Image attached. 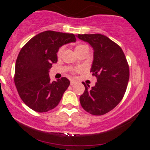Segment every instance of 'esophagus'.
<instances>
[{"mask_svg":"<svg viewBox=\"0 0 150 150\" xmlns=\"http://www.w3.org/2000/svg\"><path fill=\"white\" fill-rule=\"evenodd\" d=\"M76 84V81H75L71 80V81H70V84H71V85H74V84Z\"/></svg>","mask_w":150,"mask_h":150,"instance_id":"1","label":"esophagus"}]
</instances>
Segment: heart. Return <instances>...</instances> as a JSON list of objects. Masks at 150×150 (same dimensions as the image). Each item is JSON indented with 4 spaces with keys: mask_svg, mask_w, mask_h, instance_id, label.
I'll use <instances>...</instances> for the list:
<instances>
[{
    "mask_svg": "<svg viewBox=\"0 0 150 150\" xmlns=\"http://www.w3.org/2000/svg\"><path fill=\"white\" fill-rule=\"evenodd\" d=\"M86 45H84V44H79V45H78V46L75 47V51H77V50H81V49H83V48L86 47ZM63 51H64V47H60L59 49V50H58V53H57V55H58V57H61L62 54V53H63ZM76 71H79V69H76Z\"/></svg>",
    "mask_w": 150,
    "mask_h": 150,
    "instance_id": "1",
    "label": "heart"
}]
</instances>
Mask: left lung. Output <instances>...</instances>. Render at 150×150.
<instances>
[{
	"label": "left lung",
	"mask_w": 150,
	"mask_h": 150,
	"mask_svg": "<svg viewBox=\"0 0 150 150\" xmlns=\"http://www.w3.org/2000/svg\"><path fill=\"white\" fill-rule=\"evenodd\" d=\"M93 50L91 71L97 78L92 88L85 85L80 103L86 112L102 115L111 111L121 102L129 80V67L122 48L108 37L100 34L78 35Z\"/></svg>",
	"instance_id": "left-lung-1"
}]
</instances>
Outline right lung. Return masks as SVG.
Instances as JSON below:
<instances>
[{"mask_svg":"<svg viewBox=\"0 0 150 150\" xmlns=\"http://www.w3.org/2000/svg\"><path fill=\"white\" fill-rule=\"evenodd\" d=\"M75 41L73 34L46 31L21 49L16 62L14 82L19 97L30 109L46 112L59 104L70 81L63 77L51 82L49 70L57 62L59 48Z\"/></svg>","mask_w":150,"mask_h":150,"instance_id":"1","label":"right lung"}]
</instances>
